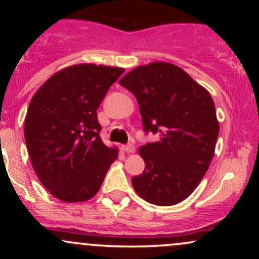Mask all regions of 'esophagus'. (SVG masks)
I'll use <instances>...</instances> for the list:
<instances>
[{"mask_svg":"<svg viewBox=\"0 0 259 259\" xmlns=\"http://www.w3.org/2000/svg\"><path fill=\"white\" fill-rule=\"evenodd\" d=\"M123 150L125 151L126 153H134V152H135V146H134L133 144L124 145V146H123Z\"/></svg>","mask_w":259,"mask_h":259,"instance_id":"34e87169","label":"esophagus"}]
</instances>
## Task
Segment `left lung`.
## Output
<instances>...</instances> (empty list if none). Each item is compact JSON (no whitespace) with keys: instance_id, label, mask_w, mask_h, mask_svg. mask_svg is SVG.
<instances>
[{"instance_id":"1","label":"left lung","mask_w":259,"mask_h":259,"mask_svg":"<svg viewBox=\"0 0 259 259\" xmlns=\"http://www.w3.org/2000/svg\"><path fill=\"white\" fill-rule=\"evenodd\" d=\"M119 85L138 100L145 133L160 136L139 148L145 170L132 179L134 190L148 203H179L201 183L214 154L219 123L212 96L167 62L140 65Z\"/></svg>"}]
</instances>
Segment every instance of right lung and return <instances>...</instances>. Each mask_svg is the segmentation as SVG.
<instances>
[{
	"label": "right lung",
	"instance_id": "obj_1",
	"mask_svg": "<svg viewBox=\"0 0 259 259\" xmlns=\"http://www.w3.org/2000/svg\"><path fill=\"white\" fill-rule=\"evenodd\" d=\"M123 73L108 65H72L32 96L24 123L26 148L38 180L58 200H90L117 159L118 148L100 138L96 111Z\"/></svg>",
	"mask_w": 259,
	"mask_h": 259
}]
</instances>
